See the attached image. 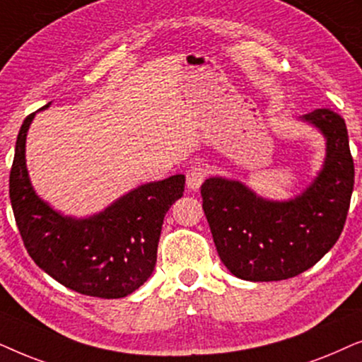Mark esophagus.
<instances>
[{"mask_svg":"<svg viewBox=\"0 0 362 362\" xmlns=\"http://www.w3.org/2000/svg\"><path fill=\"white\" fill-rule=\"evenodd\" d=\"M206 177V168L204 165H200V163H194V165L189 167V170H187V187H189L190 190H199L200 185L204 184Z\"/></svg>","mask_w":362,"mask_h":362,"instance_id":"obj_1","label":"esophagus"}]
</instances>
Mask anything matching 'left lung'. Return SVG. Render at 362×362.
<instances>
[{"label":"left lung","instance_id":"8db88e82","mask_svg":"<svg viewBox=\"0 0 362 362\" xmlns=\"http://www.w3.org/2000/svg\"><path fill=\"white\" fill-rule=\"evenodd\" d=\"M326 139V158L313 184L291 200L262 199L238 180L206 178L204 211L216 252L231 274L279 281L316 264L338 242L354 187L344 119L331 109L303 115Z\"/></svg>","mask_w":362,"mask_h":362}]
</instances>
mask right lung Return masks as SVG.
Masks as SVG:
<instances>
[{"instance_id": "1", "label": "right lung", "mask_w": 362, "mask_h": 362, "mask_svg": "<svg viewBox=\"0 0 362 362\" xmlns=\"http://www.w3.org/2000/svg\"><path fill=\"white\" fill-rule=\"evenodd\" d=\"M33 119L35 114L28 115L19 129L9 173V199L28 253L42 272L81 295H131L156 268L163 216L184 195L185 175L137 187L89 218L64 216L36 195L28 175L24 151Z\"/></svg>"}]
</instances>
